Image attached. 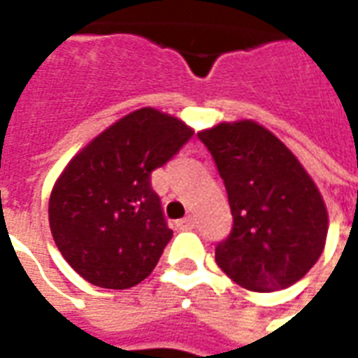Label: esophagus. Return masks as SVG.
<instances>
[{
	"instance_id": "34e87169",
	"label": "esophagus",
	"mask_w": 358,
	"mask_h": 358,
	"mask_svg": "<svg viewBox=\"0 0 358 358\" xmlns=\"http://www.w3.org/2000/svg\"><path fill=\"white\" fill-rule=\"evenodd\" d=\"M194 226H195V220L192 217L180 218V220H176V228H178V230H192Z\"/></svg>"
}]
</instances>
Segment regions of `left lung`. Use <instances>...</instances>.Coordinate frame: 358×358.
I'll use <instances>...</instances> for the list:
<instances>
[{"instance_id": "obj_1", "label": "left lung", "mask_w": 358, "mask_h": 358, "mask_svg": "<svg viewBox=\"0 0 358 358\" xmlns=\"http://www.w3.org/2000/svg\"><path fill=\"white\" fill-rule=\"evenodd\" d=\"M224 180L234 226L215 261L251 292L295 284L322 255L328 213L322 195L289 149L253 120L203 130Z\"/></svg>"}]
</instances>
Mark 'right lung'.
<instances>
[{"mask_svg":"<svg viewBox=\"0 0 358 358\" xmlns=\"http://www.w3.org/2000/svg\"><path fill=\"white\" fill-rule=\"evenodd\" d=\"M194 136L143 107L122 117L66 164L50 197L55 245L90 284L126 289L151 274L171 241L151 172Z\"/></svg>","mask_w":358,"mask_h":358,"instance_id":"1","label":"right lung"}]
</instances>
